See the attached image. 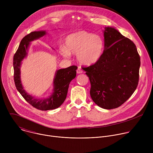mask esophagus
Wrapping results in <instances>:
<instances>
[{
	"label": "esophagus",
	"instance_id": "34e87169",
	"mask_svg": "<svg viewBox=\"0 0 153 153\" xmlns=\"http://www.w3.org/2000/svg\"><path fill=\"white\" fill-rule=\"evenodd\" d=\"M83 73V70L80 68H78L77 70V74H80V73Z\"/></svg>",
	"mask_w": 153,
	"mask_h": 153
}]
</instances>
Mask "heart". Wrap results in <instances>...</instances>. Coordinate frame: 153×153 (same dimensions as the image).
Returning a JSON list of instances; mask_svg holds the SVG:
<instances>
[{
    "mask_svg": "<svg viewBox=\"0 0 153 153\" xmlns=\"http://www.w3.org/2000/svg\"><path fill=\"white\" fill-rule=\"evenodd\" d=\"M103 50V42L98 35L80 31L68 35L65 39V47H60L61 54L68 57L70 53L77 54V59L82 64L91 65L100 59Z\"/></svg>",
    "mask_w": 153,
    "mask_h": 153,
    "instance_id": "heart-1",
    "label": "heart"
}]
</instances>
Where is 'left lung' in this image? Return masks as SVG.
<instances>
[{"label":"left lung","mask_w":153,"mask_h":153,"mask_svg":"<svg viewBox=\"0 0 153 153\" xmlns=\"http://www.w3.org/2000/svg\"><path fill=\"white\" fill-rule=\"evenodd\" d=\"M103 33L102 54L94 64L83 69L89 77L94 102L111 110L121 106L137 88L140 58L134 42L114 28L106 27Z\"/></svg>","instance_id":"left-lung-1"}]
</instances>
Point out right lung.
<instances>
[{"label": "right lung", "mask_w": 153, "mask_h": 153, "mask_svg": "<svg viewBox=\"0 0 153 153\" xmlns=\"http://www.w3.org/2000/svg\"><path fill=\"white\" fill-rule=\"evenodd\" d=\"M46 31H34L25 36L22 39L17 50L13 57L14 80L17 90L25 100L37 110L47 111L59 108L67 97L70 82L76 76L77 67L73 65L67 68L57 71L54 79V92L52 95L45 99H37L32 97L23 89L20 78L21 62L27 56V50L30 42L45 35Z\"/></svg>", "instance_id": "add662e5"}]
</instances>
